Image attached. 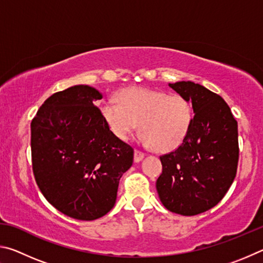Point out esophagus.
<instances>
[{"instance_id": "obj_1", "label": "esophagus", "mask_w": 263, "mask_h": 263, "mask_svg": "<svg viewBox=\"0 0 263 263\" xmlns=\"http://www.w3.org/2000/svg\"><path fill=\"white\" fill-rule=\"evenodd\" d=\"M144 157H145V154L141 152V151H139V149H135V161L136 162H140L142 159H144Z\"/></svg>"}]
</instances>
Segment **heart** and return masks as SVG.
I'll use <instances>...</instances> for the list:
<instances>
[{
    "instance_id": "b5f03b06",
    "label": "heart",
    "mask_w": 263,
    "mask_h": 263,
    "mask_svg": "<svg viewBox=\"0 0 263 263\" xmlns=\"http://www.w3.org/2000/svg\"><path fill=\"white\" fill-rule=\"evenodd\" d=\"M101 115L111 133L126 140L139 125V141L159 152L180 147L194 122V108L183 95L157 89L131 87L118 92L117 101H105Z\"/></svg>"
}]
</instances>
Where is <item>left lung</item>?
Masks as SVG:
<instances>
[{"label": "left lung", "instance_id": "left-lung-1", "mask_svg": "<svg viewBox=\"0 0 263 263\" xmlns=\"http://www.w3.org/2000/svg\"><path fill=\"white\" fill-rule=\"evenodd\" d=\"M191 101L194 122L180 147L160 157L157 190L164 208L182 216L205 212L219 203L237 174L238 123L228 103L198 83H169Z\"/></svg>", "mask_w": 263, "mask_h": 263}]
</instances>
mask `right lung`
I'll list each match as a JSON object with an SVG mask.
<instances>
[{"label":"right lung","mask_w":263,"mask_h":263,"mask_svg":"<svg viewBox=\"0 0 263 263\" xmlns=\"http://www.w3.org/2000/svg\"><path fill=\"white\" fill-rule=\"evenodd\" d=\"M89 86H74L48 97L31 122L35 182L57 210L79 220L106 215L119 180L133 162V148L116 138Z\"/></svg>","instance_id":"right-lung-1"}]
</instances>
